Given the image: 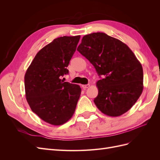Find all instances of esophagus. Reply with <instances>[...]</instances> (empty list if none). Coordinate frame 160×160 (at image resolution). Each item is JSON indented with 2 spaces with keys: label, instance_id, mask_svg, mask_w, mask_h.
<instances>
[{
  "label": "esophagus",
  "instance_id": "1",
  "mask_svg": "<svg viewBox=\"0 0 160 160\" xmlns=\"http://www.w3.org/2000/svg\"><path fill=\"white\" fill-rule=\"evenodd\" d=\"M81 87H82V88H83V89H87V88H89V87H90V85H89V84H87V85H81Z\"/></svg>",
  "mask_w": 160,
  "mask_h": 160
}]
</instances>
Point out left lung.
I'll use <instances>...</instances> for the list:
<instances>
[{"label": "left lung", "mask_w": 160, "mask_h": 160, "mask_svg": "<svg viewBox=\"0 0 160 160\" xmlns=\"http://www.w3.org/2000/svg\"><path fill=\"white\" fill-rule=\"evenodd\" d=\"M103 79L97 82L94 103L103 113L118 117L132 108L141 95L143 68L127 45L103 32L85 35L77 48Z\"/></svg>", "instance_id": "obj_1"}]
</instances>
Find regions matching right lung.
I'll return each instance as SVG.
<instances>
[{"instance_id": "obj_1", "label": "right lung", "mask_w": 160, "mask_h": 160, "mask_svg": "<svg viewBox=\"0 0 160 160\" xmlns=\"http://www.w3.org/2000/svg\"><path fill=\"white\" fill-rule=\"evenodd\" d=\"M79 39L80 35L55 38L37 52L25 75L26 99L31 110L53 125L72 118L81 95L79 85L61 79L69 73L67 67Z\"/></svg>"}]
</instances>
